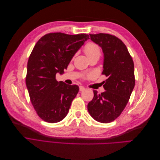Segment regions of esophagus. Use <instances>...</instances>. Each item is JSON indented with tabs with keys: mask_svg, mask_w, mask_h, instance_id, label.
Returning <instances> with one entry per match:
<instances>
[{
	"mask_svg": "<svg viewBox=\"0 0 160 160\" xmlns=\"http://www.w3.org/2000/svg\"><path fill=\"white\" fill-rule=\"evenodd\" d=\"M85 89V88H84V87H83V86H79V91H84Z\"/></svg>",
	"mask_w": 160,
	"mask_h": 160,
	"instance_id": "obj_1",
	"label": "esophagus"
}]
</instances>
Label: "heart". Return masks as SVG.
<instances>
[{
  "label": "heart",
  "mask_w": 160,
  "mask_h": 160,
  "mask_svg": "<svg viewBox=\"0 0 160 160\" xmlns=\"http://www.w3.org/2000/svg\"><path fill=\"white\" fill-rule=\"evenodd\" d=\"M83 51L88 59L93 57H99L101 55V48L95 42H89L85 45Z\"/></svg>",
  "instance_id": "b5f03b06"
}]
</instances>
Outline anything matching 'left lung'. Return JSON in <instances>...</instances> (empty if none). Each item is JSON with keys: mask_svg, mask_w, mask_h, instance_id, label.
<instances>
[{"mask_svg": "<svg viewBox=\"0 0 160 160\" xmlns=\"http://www.w3.org/2000/svg\"><path fill=\"white\" fill-rule=\"evenodd\" d=\"M91 41L104 53L102 74L108 77L105 91L94 97L88 105L89 114L96 121L108 123L117 119L126 107L135 86L134 64L126 46L119 38L107 33L90 34Z\"/></svg>", "mask_w": 160, "mask_h": 160, "instance_id": "1", "label": "left lung"}]
</instances>
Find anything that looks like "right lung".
<instances>
[{"label": "right lung", "mask_w": 160, "mask_h": 160, "mask_svg": "<svg viewBox=\"0 0 160 160\" xmlns=\"http://www.w3.org/2000/svg\"><path fill=\"white\" fill-rule=\"evenodd\" d=\"M89 38L87 34L51 32L37 41L28 58L26 85L38 115L46 122L57 123L66 117L79 92L77 85L57 81L79 48Z\"/></svg>", "instance_id": "1"}]
</instances>
